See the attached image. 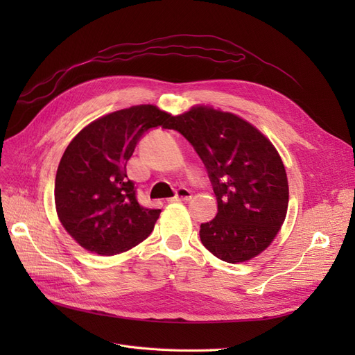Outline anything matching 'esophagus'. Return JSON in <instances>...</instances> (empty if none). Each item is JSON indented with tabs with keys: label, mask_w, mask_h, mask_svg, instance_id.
Returning <instances> with one entry per match:
<instances>
[{
	"label": "esophagus",
	"mask_w": 355,
	"mask_h": 355,
	"mask_svg": "<svg viewBox=\"0 0 355 355\" xmlns=\"http://www.w3.org/2000/svg\"><path fill=\"white\" fill-rule=\"evenodd\" d=\"M191 197H192V194H191V191H189V189L179 188V189H178V192H176V196H175L173 198H168V201H170V202L188 201V200H191Z\"/></svg>",
	"instance_id": "esophagus-1"
}]
</instances>
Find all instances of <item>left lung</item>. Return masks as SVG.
<instances>
[{"label":"left lung","mask_w":355,"mask_h":355,"mask_svg":"<svg viewBox=\"0 0 355 355\" xmlns=\"http://www.w3.org/2000/svg\"><path fill=\"white\" fill-rule=\"evenodd\" d=\"M168 128L196 148L218 200L216 218L200 227L204 247L228 263L261 254L288 206L286 168L270 139L244 118L207 105L173 116Z\"/></svg>","instance_id":"obj_1"}]
</instances>
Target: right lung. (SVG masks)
I'll use <instances>...</instances> for the list:
<instances>
[{"label": "right lung", "instance_id": "obj_1", "mask_svg": "<svg viewBox=\"0 0 355 355\" xmlns=\"http://www.w3.org/2000/svg\"><path fill=\"white\" fill-rule=\"evenodd\" d=\"M171 120L155 105H136L98 118L72 139L58 167L55 204L63 228L83 249L112 256L153 232L161 210L137 202L125 164L146 130L168 128Z\"/></svg>", "mask_w": 355, "mask_h": 355}]
</instances>
